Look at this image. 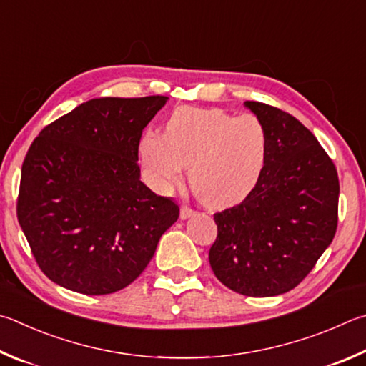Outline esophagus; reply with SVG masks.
I'll list each match as a JSON object with an SVG mask.
<instances>
[{
	"label": "esophagus",
	"mask_w": 366,
	"mask_h": 366,
	"mask_svg": "<svg viewBox=\"0 0 366 366\" xmlns=\"http://www.w3.org/2000/svg\"><path fill=\"white\" fill-rule=\"evenodd\" d=\"M194 214H195V211L189 208V206H185V204L181 206V219H189L190 216H194Z\"/></svg>",
	"instance_id": "obj_1"
}]
</instances>
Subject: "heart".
I'll list each match as a JSON object with an SVG mask.
<instances>
[{"label": "heart", "instance_id": "b5f03b06", "mask_svg": "<svg viewBox=\"0 0 366 366\" xmlns=\"http://www.w3.org/2000/svg\"><path fill=\"white\" fill-rule=\"evenodd\" d=\"M145 176L168 190L189 168V184L208 208L240 203L256 187L267 157V134L254 115L234 118L219 109L181 107L163 134L147 131L139 142Z\"/></svg>", "mask_w": 366, "mask_h": 366}]
</instances>
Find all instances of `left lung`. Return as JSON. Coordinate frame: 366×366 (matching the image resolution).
Here are the masks:
<instances>
[{
    "label": "left lung",
    "mask_w": 366,
    "mask_h": 366,
    "mask_svg": "<svg viewBox=\"0 0 366 366\" xmlns=\"http://www.w3.org/2000/svg\"><path fill=\"white\" fill-rule=\"evenodd\" d=\"M267 134L256 187L216 212L211 269L232 291L267 297L297 287L333 242L340 179L317 137L287 112L247 101Z\"/></svg>",
    "instance_id": "1"
}]
</instances>
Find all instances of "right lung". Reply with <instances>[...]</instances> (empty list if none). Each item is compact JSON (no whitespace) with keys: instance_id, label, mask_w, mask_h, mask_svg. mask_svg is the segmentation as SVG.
I'll list each match as a JSON object with an SVG mask.
<instances>
[{"instance_id":"add662e5","label":"right lung","mask_w":366,"mask_h":366,"mask_svg":"<svg viewBox=\"0 0 366 366\" xmlns=\"http://www.w3.org/2000/svg\"><path fill=\"white\" fill-rule=\"evenodd\" d=\"M168 101L97 97L46 126L22 164L17 219L44 275L110 295L154 257L179 206L141 181L139 142Z\"/></svg>"}]
</instances>
